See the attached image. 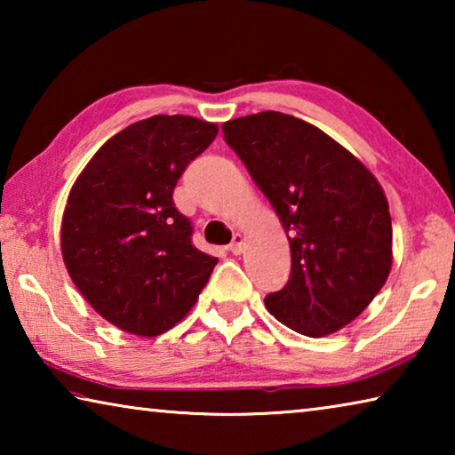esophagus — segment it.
<instances>
[{"label": "esophagus", "mask_w": 455, "mask_h": 455, "mask_svg": "<svg viewBox=\"0 0 455 455\" xmlns=\"http://www.w3.org/2000/svg\"><path fill=\"white\" fill-rule=\"evenodd\" d=\"M228 251L233 252V255H241V252L244 251V238L241 233H235L233 243L228 244Z\"/></svg>", "instance_id": "obj_1"}]
</instances>
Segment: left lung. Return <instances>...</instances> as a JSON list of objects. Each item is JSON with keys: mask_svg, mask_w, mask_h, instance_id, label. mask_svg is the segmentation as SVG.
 <instances>
[{"mask_svg": "<svg viewBox=\"0 0 455 455\" xmlns=\"http://www.w3.org/2000/svg\"><path fill=\"white\" fill-rule=\"evenodd\" d=\"M291 244V279L267 295L276 321L325 337L359 317L387 281L391 217L381 184L317 126L283 112L222 124Z\"/></svg>", "mask_w": 455, "mask_h": 455, "instance_id": "8db88e82", "label": "left lung"}]
</instances>
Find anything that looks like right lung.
Wrapping results in <instances>:
<instances>
[{
  "mask_svg": "<svg viewBox=\"0 0 455 455\" xmlns=\"http://www.w3.org/2000/svg\"><path fill=\"white\" fill-rule=\"evenodd\" d=\"M219 126L192 116L134 122L112 136L74 182L61 257L82 297L126 333L156 337L187 317L217 257L192 244L172 192Z\"/></svg>",
  "mask_w": 455,
  "mask_h": 455,
  "instance_id": "right-lung-1",
  "label": "right lung"
}]
</instances>
